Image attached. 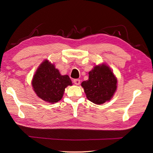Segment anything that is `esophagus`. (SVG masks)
I'll return each mask as SVG.
<instances>
[{
  "instance_id": "esophagus-1",
  "label": "esophagus",
  "mask_w": 153,
  "mask_h": 153,
  "mask_svg": "<svg viewBox=\"0 0 153 153\" xmlns=\"http://www.w3.org/2000/svg\"><path fill=\"white\" fill-rule=\"evenodd\" d=\"M74 83L77 85H79L80 84V80L79 79H74Z\"/></svg>"
}]
</instances>
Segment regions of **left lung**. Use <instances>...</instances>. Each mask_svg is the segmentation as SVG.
Here are the masks:
<instances>
[{"label":"left lung","instance_id":"1","mask_svg":"<svg viewBox=\"0 0 153 153\" xmlns=\"http://www.w3.org/2000/svg\"><path fill=\"white\" fill-rule=\"evenodd\" d=\"M117 79L111 69L105 64L96 65L89 72V79L82 86L91 102L102 105L112 99L117 89Z\"/></svg>","mask_w":153,"mask_h":153}]
</instances>
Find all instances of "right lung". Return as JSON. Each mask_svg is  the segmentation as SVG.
I'll return each mask as SVG.
<instances>
[{"label": "right lung", "mask_w": 153, "mask_h": 153, "mask_svg": "<svg viewBox=\"0 0 153 153\" xmlns=\"http://www.w3.org/2000/svg\"><path fill=\"white\" fill-rule=\"evenodd\" d=\"M31 83L37 95L44 101L52 104L60 100L65 88L72 85L69 76H62L54 65L47 60L39 66Z\"/></svg>", "instance_id": "obj_1"}]
</instances>
